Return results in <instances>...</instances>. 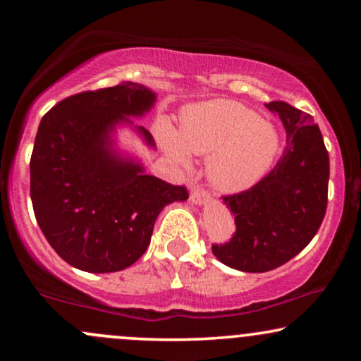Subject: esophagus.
I'll return each mask as SVG.
<instances>
[{
  "label": "esophagus",
  "mask_w": 361,
  "mask_h": 361,
  "mask_svg": "<svg viewBox=\"0 0 361 361\" xmlns=\"http://www.w3.org/2000/svg\"><path fill=\"white\" fill-rule=\"evenodd\" d=\"M209 199H210V195L207 194L204 189H199V187H194L190 192V197H189V200L195 205H204L209 202Z\"/></svg>",
  "instance_id": "1"
}]
</instances>
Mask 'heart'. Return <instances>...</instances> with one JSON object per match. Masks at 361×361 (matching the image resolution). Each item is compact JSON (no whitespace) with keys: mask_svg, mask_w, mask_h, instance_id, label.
<instances>
[{"mask_svg":"<svg viewBox=\"0 0 361 361\" xmlns=\"http://www.w3.org/2000/svg\"><path fill=\"white\" fill-rule=\"evenodd\" d=\"M154 135L167 157L184 169L194 164V154L209 156L207 176L221 194H241L255 187L281 151L273 123L231 100L187 105L180 111L179 131L159 118Z\"/></svg>","mask_w":361,"mask_h":361,"instance_id":"heart-1","label":"heart"}]
</instances>
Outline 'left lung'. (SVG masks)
Segmentation results:
<instances>
[{
  "instance_id": "obj_1",
  "label": "left lung",
  "mask_w": 361,
  "mask_h": 361,
  "mask_svg": "<svg viewBox=\"0 0 361 361\" xmlns=\"http://www.w3.org/2000/svg\"><path fill=\"white\" fill-rule=\"evenodd\" d=\"M286 130L278 164L250 190L224 197L235 236L214 245L216 259L245 273L279 268L310 243L327 209L329 152L314 118L286 102L266 103Z\"/></svg>"
}]
</instances>
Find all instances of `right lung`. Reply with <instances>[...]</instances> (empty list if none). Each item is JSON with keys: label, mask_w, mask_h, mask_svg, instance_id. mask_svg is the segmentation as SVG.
<instances>
[{"label": "right lung", "mask_w": 361, "mask_h": 361, "mask_svg": "<svg viewBox=\"0 0 361 361\" xmlns=\"http://www.w3.org/2000/svg\"><path fill=\"white\" fill-rule=\"evenodd\" d=\"M156 100L146 85L123 82L68 97L41 120L31 156L34 215L73 268L100 274L131 266L149 246L161 210L189 197L120 147L118 128L126 126L156 149L151 133L131 121Z\"/></svg>", "instance_id": "right-lung-1"}]
</instances>
